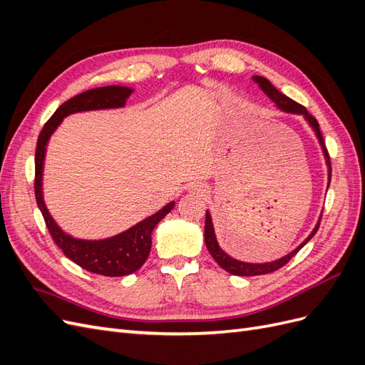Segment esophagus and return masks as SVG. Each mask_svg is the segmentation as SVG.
<instances>
[{"instance_id":"34e87169","label":"esophagus","mask_w":365,"mask_h":365,"mask_svg":"<svg viewBox=\"0 0 365 365\" xmlns=\"http://www.w3.org/2000/svg\"><path fill=\"white\" fill-rule=\"evenodd\" d=\"M193 190H195V192H197V193H204V190H202V187H201V185H195V187H193Z\"/></svg>"}]
</instances>
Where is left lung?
<instances>
[{
    "instance_id": "8db88e82",
    "label": "left lung",
    "mask_w": 365,
    "mask_h": 365,
    "mask_svg": "<svg viewBox=\"0 0 365 365\" xmlns=\"http://www.w3.org/2000/svg\"><path fill=\"white\" fill-rule=\"evenodd\" d=\"M252 81L259 85L260 90L267 94L271 101L274 102V105L277 106L280 111L283 113H288V114H298V115H303V118L307 121V125L312 128V130L315 132V137L318 138L319 146H322L323 150V155L327 164V185L330 184V173H332V169H330V160H329V153L327 149L324 146V140L322 132H319V126H318V121L306 111V108L302 106L300 103L294 102L292 98H289L288 96H284L282 91H279L277 88H275L267 77H262V76H252ZM319 220H322V215L318 217V222L314 227V230L311 231V235H309L300 245H298L295 250H292L291 252L286 254V256L277 259V260H272V262H264V263H248V262H240L235 257L228 256V254L219 247V242L216 239V233H215V225H213V220H212V215H210L208 210H205V227H204V239H205V245L208 252L212 254V257L217 262V264L220 268H224L225 271H228L230 274L233 275H240V277H252V275H262V274H269L277 271L279 268L284 267L286 263H288L295 254L300 251L309 240H311L317 230L319 227Z\"/></svg>"
}]
</instances>
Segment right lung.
<instances>
[{
    "mask_svg": "<svg viewBox=\"0 0 365 365\" xmlns=\"http://www.w3.org/2000/svg\"><path fill=\"white\" fill-rule=\"evenodd\" d=\"M132 93H134V88L108 85L71 97L70 101L62 103L43 125L38 138L35 155V196L53 240L56 242V245L63 251L65 256L76 264H79L81 268L94 274L106 275V277H123V275H129L143 267L150 252L152 231L165 215L170 213V210L175 207V201L115 236L105 239L74 237L65 233L56 224V220L48 212L46 201H43V160H46L48 140L65 117L83 111L123 108Z\"/></svg>",
    "mask_w": 365,
    "mask_h": 365,
    "instance_id": "obj_1",
    "label": "right lung"
}]
</instances>
